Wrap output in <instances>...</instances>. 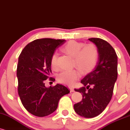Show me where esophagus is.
I'll return each mask as SVG.
<instances>
[{"label":"esophagus","mask_w":130,"mask_h":130,"mask_svg":"<svg viewBox=\"0 0 130 130\" xmlns=\"http://www.w3.org/2000/svg\"><path fill=\"white\" fill-rule=\"evenodd\" d=\"M69 89H70V92H75L74 88H73V87H69Z\"/></svg>","instance_id":"obj_1"}]
</instances>
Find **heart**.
<instances>
[{"instance_id":"obj_1","label":"heart","mask_w":130,"mask_h":130,"mask_svg":"<svg viewBox=\"0 0 130 130\" xmlns=\"http://www.w3.org/2000/svg\"><path fill=\"white\" fill-rule=\"evenodd\" d=\"M62 50L73 57V66L77 67L83 73L92 72L96 66L99 57V49L94 43L84 44L82 42L72 40L62 47ZM51 66L54 70H58V54L54 53L51 58ZM80 76L77 69L63 70L57 76V80L62 84L71 86Z\"/></svg>"}]
</instances>
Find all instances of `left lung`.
I'll return each mask as SVG.
<instances>
[{
    "label": "left lung",
    "mask_w": 130,
    "mask_h": 130,
    "mask_svg": "<svg viewBox=\"0 0 130 130\" xmlns=\"http://www.w3.org/2000/svg\"><path fill=\"white\" fill-rule=\"evenodd\" d=\"M89 40L98 47V62L94 70L81 80L84 87L75 89L81 93L83 99L73 107L80 116L92 118L100 115L111 101L118 77V56L107 41L99 38Z\"/></svg>",
    "instance_id": "8db88e82"
}]
</instances>
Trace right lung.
Listing matches in <instances>:
<instances>
[{
    "label": "right lung",
    "instance_id": "add662e5",
    "mask_svg": "<svg viewBox=\"0 0 130 130\" xmlns=\"http://www.w3.org/2000/svg\"><path fill=\"white\" fill-rule=\"evenodd\" d=\"M64 40L41 38L35 40L23 48L17 68L18 93L23 107L34 116L44 117L54 112L61 98L70 93L62 84L45 87V80L52 72L51 58Z\"/></svg>",
    "mask_w": 130,
    "mask_h": 130
}]
</instances>
